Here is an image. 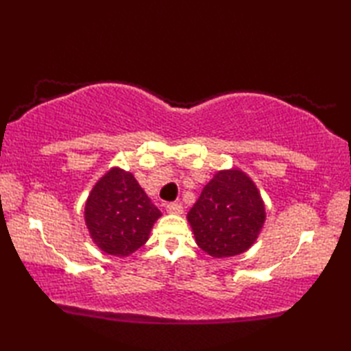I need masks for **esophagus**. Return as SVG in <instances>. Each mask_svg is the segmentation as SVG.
Wrapping results in <instances>:
<instances>
[{
    "label": "esophagus",
    "mask_w": 351,
    "mask_h": 351,
    "mask_svg": "<svg viewBox=\"0 0 351 351\" xmlns=\"http://www.w3.org/2000/svg\"><path fill=\"white\" fill-rule=\"evenodd\" d=\"M166 210H167V213H170V214H182L184 208H182V205H181V204L170 202V204H167V205H166Z\"/></svg>",
    "instance_id": "esophagus-1"
}]
</instances>
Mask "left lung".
<instances>
[{"instance_id":"left-lung-1","label":"left lung","mask_w":351,"mask_h":351,"mask_svg":"<svg viewBox=\"0 0 351 351\" xmlns=\"http://www.w3.org/2000/svg\"><path fill=\"white\" fill-rule=\"evenodd\" d=\"M187 219L200 249L214 258L240 255L265 221L256 185L241 170H221L208 182Z\"/></svg>"}]
</instances>
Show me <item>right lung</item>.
I'll list each match as a JSON object with an SVG mask.
<instances>
[{
  "instance_id": "add662e5",
  "label": "right lung",
  "mask_w": 351,
  "mask_h": 351,
  "mask_svg": "<svg viewBox=\"0 0 351 351\" xmlns=\"http://www.w3.org/2000/svg\"><path fill=\"white\" fill-rule=\"evenodd\" d=\"M160 215L132 173L117 167L96 182L84 210L92 240L114 256H128L140 249Z\"/></svg>"
}]
</instances>
